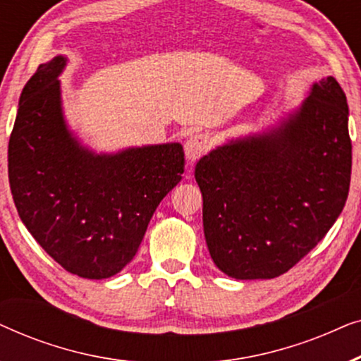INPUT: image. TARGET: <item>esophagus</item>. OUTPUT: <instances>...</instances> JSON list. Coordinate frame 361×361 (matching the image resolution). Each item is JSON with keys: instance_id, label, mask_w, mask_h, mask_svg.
I'll use <instances>...</instances> for the list:
<instances>
[{"instance_id": "esophagus-1", "label": "esophagus", "mask_w": 361, "mask_h": 361, "mask_svg": "<svg viewBox=\"0 0 361 361\" xmlns=\"http://www.w3.org/2000/svg\"><path fill=\"white\" fill-rule=\"evenodd\" d=\"M209 147H210L209 136H205V135L190 136L189 140H187L185 146H184L187 161H189L190 164H192V162H195L197 159H200V157L204 156L207 151H209Z\"/></svg>"}]
</instances>
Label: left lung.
I'll return each mask as SVG.
<instances>
[{
	"mask_svg": "<svg viewBox=\"0 0 361 361\" xmlns=\"http://www.w3.org/2000/svg\"><path fill=\"white\" fill-rule=\"evenodd\" d=\"M350 174L347 97L334 77L320 78L274 125L228 140L197 162L216 268L235 279L284 274L342 214Z\"/></svg>",
	"mask_w": 361,
	"mask_h": 361,
	"instance_id": "8db88e82",
	"label": "left lung"
}]
</instances>
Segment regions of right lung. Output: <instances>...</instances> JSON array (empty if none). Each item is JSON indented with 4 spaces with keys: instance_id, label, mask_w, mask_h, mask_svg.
Wrapping results in <instances>:
<instances>
[{
    "instance_id": "right-lung-1",
    "label": "right lung",
    "mask_w": 361,
    "mask_h": 361,
    "mask_svg": "<svg viewBox=\"0 0 361 361\" xmlns=\"http://www.w3.org/2000/svg\"><path fill=\"white\" fill-rule=\"evenodd\" d=\"M66 56L41 63L24 85L8 146L19 219L68 273L105 279L135 258L161 200L184 172L180 142L95 152L68 128L61 73Z\"/></svg>"
}]
</instances>
